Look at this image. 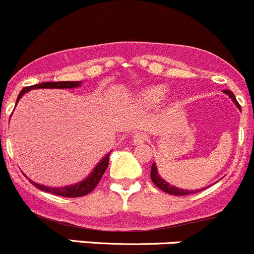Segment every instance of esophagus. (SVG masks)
I'll use <instances>...</instances> for the list:
<instances>
[{"label": "esophagus", "instance_id": "obj_1", "mask_svg": "<svg viewBox=\"0 0 254 254\" xmlns=\"http://www.w3.org/2000/svg\"><path fill=\"white\" fill-rule=\"evenodd\" d=\"M146 138H148L146 137V133L138 132L135 133L134 137H133V143H134V144H143L146 140Z\"/></svg>", "mask_w": 254, "mask_h": 254}]
</instances>
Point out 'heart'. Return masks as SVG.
I'll list each match as a JSON object with an SVG mask.
<instances>
[{
    "label": "heart",
    "mask_w": 254,
    "mask_h": 254,
    "mask_svg": "<svg viewBox=\"0 0 254 254\" xmlns=\"http://www.w3.org/2000/svg\"><path fill=\"white\" fill-rule=\"evenodd\" d=\"M167 94V88L165 85H153L144 89L140 93V99L146 105H154L165 99Z\"/></svg>",
    "instance_id": "1"
}]
</instances>
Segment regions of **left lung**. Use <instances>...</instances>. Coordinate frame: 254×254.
<instances>
[{
	"label": "left lung",
	"mask_w": 254,
	"mask_h": 254,
	"mask_svg": "<svg viewBox=\"0 0 254 254\" xmlns=\"http://www.w3.org/2000/svg\"><path fill=\"white\" fill-rule=\"evenodd\" d=\"M225 94H227V95L231 98V100L234 101L235 105L237 106L240 110H241V106H240V104L237 103L236 98H235L234 93L230 90H224ZM150 177H151V181H153V184L156 186L158 188H160L161 190H164V192L169 193V194H174V195H187V194H192V193H197V192H200V190H181V188H177V187H174V186H170L165 180H163L160 177V175L158 174V169H156V165L155 164H153L151 165V170H150Z\"/></svg>",
	"instance_id": "left-lung-1"
}]
</instances>
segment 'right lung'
Listing matches in <instances>:
<instances>
[{"label":"right lung","instance_id":"add662e5","mask_svg":"<svg viewBox=\"0 0 254 254\" xmlns=\"http://www.w3.org/2000/svg\"><path fill=\"white\" fill-rule=\"evenodd\" d=\"M80 84H82V82H45V83H40V84L30 85V87H25L20 90L19 95H18V99H17V103L19 101V99L27 93V91L31 90V89H41V88L72 89V88L79 87ZM109 158H110V153L106 154V155L104 156L103 160L94 167V170L90 172V175H89L87 179L78 182V184L75 185L66 186V187H48V186L36 184V182L31 181V180H29V182H31V184L35 186L36 188H39V190H44V192H49V193H52V194L61 195V197L75 198V197H82V195H87L96 187V186H98L99 182H100L104 172H105L106 169H108Z\"/></svg>","mask_w":254,"mask_h":254}]
</instances>
